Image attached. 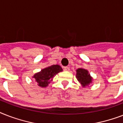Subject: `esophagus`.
Instances as JSON below:
<instances>
[{"label": "esophagus", "instance_id": "1", "mask_svg": "<svg viewBox=\"0 0 123 123\" xmlns=\"http://www.w3.org/2000/svg\"><path fill=\"white\" fill-rule=\"evenodd\" d=\"M64 70L65 71H69L70 69H69V68L68 67V66H66V67L64 68Z\"/></svg>", "mask_w": 123, "mask_h": 123}]
</instances>
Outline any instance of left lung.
<instances>
[{"label": "left lung", "mask_w": 123, "mask_h": 123, "mask_svg": "<svg viewBox=\"0 0 123 123\" xmlns=\"http://www.w3.org/2000/svg\"><path fill=\"white\" fill-rule=\"evenodd\" d=\"M77 80L82 84L83 87L89 86L92 80V78L89 74L87 70L84 68H79L77 69V75H76Z\"/></svg>", "instance_id": "8db88e82"}]
</instances>
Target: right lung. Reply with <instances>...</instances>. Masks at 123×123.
<instances>
[{
    "mask_svg": "<svg viewBox=\"0 0 123 123\" xmlns=\"http://www.w3.org/2000/svg\"><path fill=\"white\" fill-rule=\"evenodd\" d=\"M62 71V69L59 65H52L34 74L33 78L35 79L38 86L41 87H45L52 80L53 77Z\"/></svg>",
    "mask_w": 123,
    "mask_h": 123,
    "instance_id": "right-lung-1",
    "label": "right lung"
}]
</instances>
